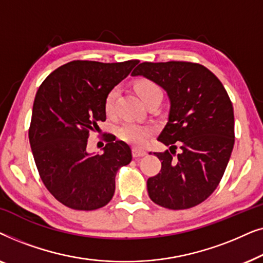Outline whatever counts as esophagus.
<instances>
[{
  "mask_svg": "<svg viewBox=\"0 0 263 263\" xmlns=\"http://www.w3.org/2000/svg\"><path fill=\"white\" fill-rule=\"evenodd\" d=\"M147 152L143 149H140V148H133V157L134 158H140V157H143L146 156Z\"/></svg>",
  "mask_w": 263,
  "mask_h": 263,
  "instance_id": "obj_1",
  "label": "esophagus"
}]
</instances>
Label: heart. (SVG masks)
Returning <instances> with one entry per match:
<instances>
[{
	"mask_svg": "<svg viewBox=\"0 0 263 263\" xmlns=\"http://www.w3.org/2000/svg\"><path fill=\"white\" fill-rule=\"evenodd\" d=\"M136 89H138V93L142 98L143 102L148 99L149 97L157 95V93H161L160 88L158 87V85L148 80L139 82V84L136 85ZM117 95V88H112L109 93H107L105 98V110L107 114L112 112L115 100H116ZM151 133H152V129H151L148 125L136 123V122H125V123L122 124L120 129H118V135H120V138L123 140V141L135 146H142L143 143L147 141Z\"/></svg>",
	"mask_w": 263,
	"mask_h": 263,
	"instance_id": "obj_1",
	"label": "heart"
}]
</instances>
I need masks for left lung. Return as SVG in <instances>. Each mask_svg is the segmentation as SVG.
<instances>
[{
    "instance_id": "obj_1",
    "label": "left lung",
    "mask_w": 263,
    "mask_h": 263,
    "mask_svg": "<svg viewBox=\"0 0 263 263\" xmlns=\"http://www.w3.org/2000/svg\"><path fill=\"white\" fill-rule=\"evenodd\" d=\"M132 75L160 86L170 100L158 136L170 151L154 153L161 170L147 181L151 200L168 210L196 206L217 188L231 157L235 117L228 92L211 70L192 62H143Z\"/></svg>"
}]
</instances>
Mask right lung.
<instances>
[{"label":"right lung","mask_w":263,"mask_h":263,"mask_svg":"<svg viewBox=\"0 0 263 263\" xmlns=\"http://www.w3.org/2000/svg\"><path fill=\"white\" fill-rule=\"evenodd\" d=\"M139 62L73 61L53 70L37 91L30 145L43 183L64 206L93 211L112 199L118 168L132 161L130 147L111 138L103 154L89 153L87 139L106 120L107 93Z\"/></svg>","instance_id":"add662e5"}]
</instances>
